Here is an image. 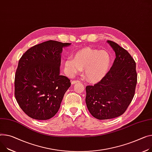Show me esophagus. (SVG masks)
I'll return each mask as SVG.
<instances>
[{
	"instance_id": "esophagus-1",
	"label": "esophagus",
	"mask_w": 152,
	"mask_h": 152,
	"mask_svg": "<svg viewBox=\"0 0 152 152\" xmlns=\"http://www.w3.org/2000/svg\"><path fill=\"white\" fill-rule=\"evenodd\" d=\"M79 82H80V81L78 80H72L71 81V84L72 85H75V83H79Z\"/></svg>"
}]
</instances>
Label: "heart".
I'll return each mask as SVG.
<instances>
[{"label": "heart", "instance_id": "heart-1", "mask_svg": "<svg viewBox=\"0 0 152 152\" xmlns=\"http://www.w3.org/2000/svg\"><path fill=\"white\" fill-rule=\"evenodd\" d=\"M111 56L107 50L86 48L77 52L73 58L64 62V71L70 77L85 70L84 77L92 83H98L105 77L111 68Z\"/></svg>", "mask_w": 152, "mask_h": 152}]
</instances>
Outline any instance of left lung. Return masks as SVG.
Masks as SVG:
<instances>
[{
  "mask_svg": "<svg viewBox=\"0 0 152 152\" xmlns=\"http://www.w3.org/2000/svg\"><path fill=\"white\" fill-rule=\"evenodd\" d=\"M115 58L107 75L94 86L86 87V103L93 117L105 120L121 115L129 106L137 83L136 63L125 49L107 41Z\"/></svg>",
  "mask_w": 152,
  "mask_h": 152,
  "instance_id": "1",
  "label": "left lung"
}]
</instances>
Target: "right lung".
Returning a JSON list of instances; mask_svg holds the SVG:
<instances>
[{
  "label": "right lung",
  "mask_w": 152,
  "mask_h": 152,
  "mask_svg": "<svg viewBox=\"0 0 152 152\" xmlns=\"http://www.w3.org/2000/svg\"><path fill=\"white\" fill-rule=\"evenodd\" d=\"M71 43L48 41L22 56L15 79V95L19 107L36 120H48L60 108L70 80L60 75L63 48Z\"/></svg>",
  "instance_id": "add662e5"
}]
</instances>
